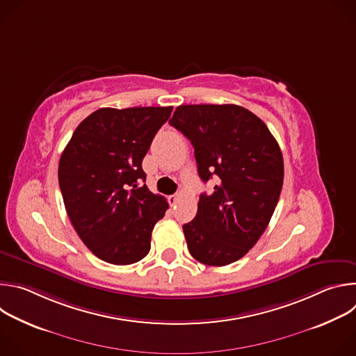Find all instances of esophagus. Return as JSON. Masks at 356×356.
<instances>
[{"mask_svg":"<svg viewBox=\"0 0 356 356\" xmlns=\"http://www.w3.org/2000/svg\"><path fill=\"white\" fill-rule=\"evenodd\" d=\"M179 198H180V194H179V193L169 195V198H168V200H169V204H170V206H175L176 202L179 201Z\"/></svg>","mask_w":356,"mask_h":356,"instance_id":"esophagus-1","label":"esophagus"}]
</instances>
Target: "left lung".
<instances>
[{"label": "left lung", "instance_id": "obj_1", "mask_svg": "<svg viewBox=\"0 0 356 356\" xmlns=\"http://www.w3.org/2000/svg\"><path fill=\"white\" fill-rule=\"evenodd\" d=\"M169 124L194 146L200 179L218 180L183 225L188 252L209 266L229 265L258 242L273 216L284 176L282 150L261 118L235 104L180 106Z\"/></svg>", "mask_w": 356, "mask_h": 356}]
</instances>
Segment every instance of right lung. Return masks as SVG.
Segmentation results:
<instances>
[{"instance_id": "obj_1", "label": "right lung", "mask_w": 356, "mask_h": 356, "mask_svg": "<svg viewBox=\"0 0 356 356\" xmlns=\"http://www.w3.org/2000/svg\"><path fill=\"white\" fill-rule=\"evenodd\" d=\"M173 107L99 108L80 122L59 162L67 216L84 245L113 265H131L150 249L169 209L146 184L142 161Z\"/></svg>"}]
</instances>
